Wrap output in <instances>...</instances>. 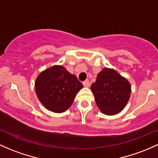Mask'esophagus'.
Listing matches in <instances>:
<instances>
[{
    "instance_id": "34e87169",
    "label": "esophagus",
    "mask_w": 158,
    "mask_h": 158,
    "mask_svg": "<svg viewBox=\"0 0 158 158\" xmlns=\"http://www.w3.org/2000/svg\"><path fill=\"white\" fill-rule=\"evenodd\" d=\"M82 84L85 87H89V81H88V79H86L85 81H84Z\"/></svg>"
}]
</instances>
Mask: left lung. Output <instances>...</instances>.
Listing matches in <instances>:
<instances>
[{
	"label": "left lung",
	"instance_id": "obj_1",
	"mask_svg": "<svg viewBox=\"0 0 158 158\" xmlns=\"http://www.w3.org/2000/svg\"><path fill=\"white\" fill-rule=\"evenodd\" d=\"M101 112L113 115L126 106L131 93V84L113 69L103 68L91 86Z\"/></svg>",
	"mask_w": 158,
	"mask_h": 158
}]
</instances>
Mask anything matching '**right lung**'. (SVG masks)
<instances>
[{
    "label": "right lung",
    "mask_w": 158,
    "mask_h": 158,
    "mask_svg": "<svg viewBox=\"0 0 158 158\" xmlns=\"http://www.w3.org/2000/svg\"><path fill=\"white\" fill-rule=\"evenodd\" d=\"M82 87L75 75L59 65L41 72L35 81L39 100L47 110L56 113L65 112Z\"/></svg>",
    "instance_id": "add662e5"
}]
</instances>
